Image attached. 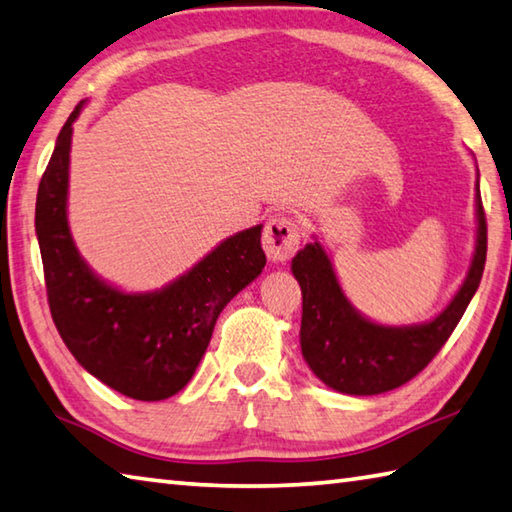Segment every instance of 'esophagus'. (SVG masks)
I'll return each mask as SVG.
<instances>
[{"instance_id": "34e87169", "label": "esophagus", "mask_w": 512, "mask_h": 512, "mask_svg": "<svg viewBox=\"0 0 512 512\" xmlns=\"http://www.w3.org/2000/svg\"><path fill=\"white\" fill-rule=\"evenodd\" d=\"M300 239L302 226L295 217L275 215L266 221L262 244L268 259H273V262H288L300 248Z\"/></svg>"}]
</instances>
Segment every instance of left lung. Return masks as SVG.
<instances>
[{"mask_svg":"<svg viewBox=\"0 0 512 512\" xmlns=\"http://www.w3.org/2000/svg\"><path fill=\"white\" fill-rule=\"evenodd\" d=\"M477 224V248L466 282L432 322L416 327H383L362 318L342 293L324 248L318 241L306 244L291 268L302 288V356L313 374L351 396L383 394L421 374L466 313L486 266L488 226L479 181Z\"/></svg>","mask_w":512,"mask_h":512,"instance_id":"left-lung-1","label":"left lung"}]
</instances>
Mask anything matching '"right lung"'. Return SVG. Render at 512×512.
Listing matches in <instances>:
<instances>
[{
  "label": "right lung",
  "mask_w": 512,
  "mask_h": 512,
  "mask_svg": "<svg viewBox=\"0 0 512 512\" xmlns=\"http://www.w3.org/2000/svg\"><path fill=\"white\" fill-rule=\"evenodd\" d=\"M64 123L35 203L46 297L64 345L107 387L136 401H163L190 383L215 322L241 288L262 273V226L241 230L170 286L123 293L89 271L67 224L73 120Z\"/></svg>",
  "instance_id": "add662e5"
}]
</instances>
